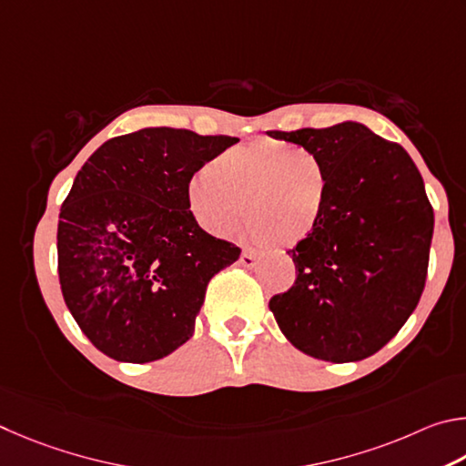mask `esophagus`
<instances>
[{
	"label": "esophagus",
	"instance_id": "obj_1",
	"mask_svg": "<svg viewBox=\"0 0 466 466\" xmlns=\"http://www.w3.org/2000/svg\"><path fill=\"white\" fill-rule=\"evenodd\" d=\"M239 264L243 268H254V264H256V254H254V251L243 249L241 256H239Z\"/></svg>",
	"mask_w": 466,
	"mask_h": 466
}]
</instances>
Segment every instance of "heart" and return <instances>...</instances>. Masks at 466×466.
<instances>
[{
	"mask_svg": "<svg viewBox=\"0 0 466 466\" xmlns=\"http://www.w3.org/2000/svg\"><path fill=\"white\" fill-rule=\"evenodd\" d=\"M329 177L323 163L300 147L256 141L220 153L187 184V208L217 238L251 225L258 241L297 246L325 212Z\"/></svg>",
	"mask_w": 466,
	"mask_h": 466,
	"instance_id": "1",
	"label": "heart"
}]
</instances>
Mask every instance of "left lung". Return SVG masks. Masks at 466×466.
<instances>
[{"label":"left lung","instance_id":"obj_1","mask_svg":"<svg viewBox=\"0 0 466 466\" xmlns=\"http://www.w3.org/2000/svg\"><path fill=\"white\" fill-rule=\"evenodd\" d=\"M305 147L329 177L315 231L289 249L292 287L270 311L292 346L325 362H358L397 336L426 287L434 208L399 143L358 122L268 130Z\"/></svg>","mask_w":466,"mask_h":466}]
</instances>
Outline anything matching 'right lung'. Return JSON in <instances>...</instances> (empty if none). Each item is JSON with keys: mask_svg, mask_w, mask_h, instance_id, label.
Returning <instances> with one entry per match:
<instances>
[{"mask_svg": "<svg viewBox=\"0 0 466 466\" xmlns=\"http://www.w3.org/2000/svg\"><path fill=\"white\" fill-rule=\"evenodd\" d=\"M238 141L143 128L106 141L77 171L56 228L59 282L106 356L153 362L190 339L210 279L241 249L202 231L187 184Z\"/></svg>", "mask_w": 466, "mask_h": 466, "instance_id": "add662e5", "label": "right lung"}]
</instances>
